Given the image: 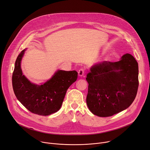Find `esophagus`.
<instances>
[{
    "label": "esophagus",
    "mask_w": 150,
    "mask_h": 150,
    "mask_svg": "<svg viewBox=\"0 0 150 150\" xmlns=\"http://www.w3.org/2000/svg\"><path fill=\"white\" fill-rule=\"evenodd\" d=\"M85 73V70L83 68H80L78 71V74L79 76H83Z\"/></svg>",
    "instance_id": "esophagus-1"
}]
</instances>
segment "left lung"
Wrapping results in <instances>:
<instances>
[{"instance_id":"1","label":"left lung","mask_w":150,"mask_h":150,"mask_svg":"<svg viewBox=\"0 0 150 150\" xmlns=\"http://www.w3.org/2000/svg\"><path fill=\"white\" fill-rule=\"evenodd\" d=\"M138 74V64L129 53L118 62L105 61L92 67L86 78V104L90 111L108 117L128 108L137 94Z\"/></svg>"}]
</instances>
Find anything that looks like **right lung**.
Returning <instances> with one entry per match:
<instances>
[{
	"label": "right lung",
	"instance_id": "right-lung-1",
	"mask_svg": "<svg viewBox=\"0 0 150 150\" xmlns=\"http://www.w3.org/2000/svg\"><path fill=\"white\" fill-rule=\"evenodd\" d=\"M25 50H22L16 61L12 82L18 100L33 113L47 116L58 111L66 92L77 79L76 71L57 70L52 77L42 85L31 83L23 74L21 61Z\"/></svg>",
	"mask_w": 150,
	"mask_h": 150
}]
</instances>
